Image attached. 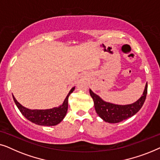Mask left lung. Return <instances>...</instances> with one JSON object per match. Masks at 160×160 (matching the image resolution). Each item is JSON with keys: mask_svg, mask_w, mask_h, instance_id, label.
<instances>
[{"mask_svg": "<svg viewBox=\"0 0 160 160\" xmlns=\"http://www.w3.org/2000/svg\"><path fill=\"white\" fill-rule=\"evenodd\" d=\"M147 83L143 93L136 102L128 105H116L104 101L98 95L89 89V93L93 99L94 106L98 116L108 123H118L132 117L142 108L147 95Z\"/></svg>", "mask_w": 160, "mask_h": 160, "instance_id": "1", "label": "left lung"}]
</instances>
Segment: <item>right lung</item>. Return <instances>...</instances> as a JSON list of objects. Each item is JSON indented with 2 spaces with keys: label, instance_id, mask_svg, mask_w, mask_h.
Masks as SVG:
<instances>
[{
  "label": "right lung",
  "instance_id": "right-lung-1",
  "mask_svg": "<svg viewBox=\"0 0 160 160\" xmlns=\"http://www.w3.org/2000/svg\"><path fill=\"white\" fill-rule=\"evenodd\" d=\"M75 87L70 90L68 95L65 98L63 103L59 107L45 109V110H31L22 106L13 95L14 101L24 117L32 123L41 126H54L58 124L66 115L68 105V97L73 92Z\"/></svg>",
  "mask_w": 160,
  "mask_h": 160
}]
</instances>
